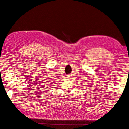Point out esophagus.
<instances>
[{"label":"esophagus","mask_w":129,"mask_h":129,"mask_svg":"<svg viewBox=\"0 0 129 129\" xmlns=\"http://www.w3.org/2000/svg\"><path fill=\"white\" fill-rule=\"evenodd\" d=\"M71 77V75H68L67 76V78H70Z\"/></svg>","instance_id":"1"}]
</instances>
